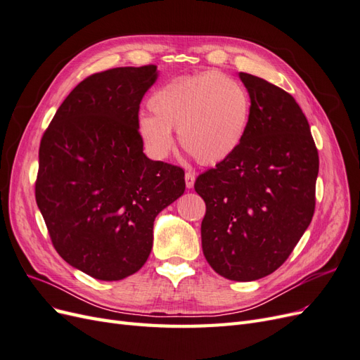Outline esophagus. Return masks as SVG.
<instances>
[{
    "label": "esophagus",
    "instance_id": "1",
    "mask_svg": "<svg viewBox=\"0 0 360 360\" xmlns=\"http://www.w3.org/2000/svg\"><path fill=\"white\" fill-rule=\"evenodd\" d=\"M184 180H186V188L192 189L193 184H195V176L192 172H186V176H184Z\"/></svg>",
    "mask_w": 360,
    "mask_h": 360
}]
</instances>
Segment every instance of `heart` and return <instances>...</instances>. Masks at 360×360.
<instances>
[{
  "label": "heart",
  "instance_id": "b5f03b06",
  "mask_svg": "<svg viewBox=\"0 0 360 360\" xmlns=\"http://www.w3.org/2000/svg\"><path fill=\"white\" fill-rule=\"evenodd\" d=\"M150 115H139L136 132L147 155L163 160L174 148L172 130L202 165L231 158L250 122V97L237 79L217 72L171 79L151 93Z\"/></svg>",
  "mask_w": 360,
  "mask_h": 360
}]
</instances>
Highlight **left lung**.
Listing matches in <instances>:
<instances>
[{
	"label": "left lung",
	"mask_w": 360,
	"mask_h": 360,
	"mask_svg": "<svg viewBox=\"0 0 360 360\" xmlns=\"http://www.w3.org/2000/svg\"><path fill=\"white\" fill-rule=\"evenodd\" d=\"M250 97L242 146L195 181L205 202L207 263L231 281H257L284 264L312 221L319 151L294 97L238 73Z\"/></svg>",
	"instance_id": "8db88e82"
}]
</instances>
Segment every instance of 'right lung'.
Instances as JSON below:
<instances>
[{"mask_svg": "<svg viewBox=\"0 0 360 360\" xmlns=\"http://www.w3.org/2000/svg\"><path fill=\"white\" fill-rule=\"evenodd\" d=\"M158 68H117L79 82L39 148L36 201L53 248L101 281L134 275L153 246L156 216L181 197V168L148 159L139 103Z\"/></svg>", "mask_w": 360, "mask_h": 360, "instance_id": "1", "label": "right lung"}]
</instances>
